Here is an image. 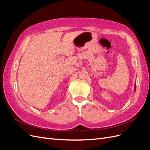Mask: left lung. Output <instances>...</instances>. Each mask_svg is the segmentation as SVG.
<instances>
[{
    "label": "left lung",
    "mask_w": 150,
    "mask_h": 150,
    "mask_svg": "<svg viewBox=\"0 0 150 150\" xmlns=\"http://www.w3.org/2000/svg\"><path fill=\"white\" fill-rule=\"evenodd\" d=\"M135 89H136V87H135Z\"/></svg>",
    "instance_id": "obj_1"
}]
</instances>
